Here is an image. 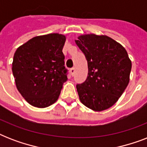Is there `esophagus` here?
I'll return each instance as SVG.
<instances>
[{
    "label": "esophagus",
    "mask_w": 147,
    "mask_h": 147,
    "mask_svg": "<svg viewBox=\"0 0 147 147\" xmlns=\"http://www.w3.org/2000/svg\"><path fill=\"white\" fill-rule=\"evenodd\" d=\"M75 71H76V69H75L74 67H72V68H71V69H70V72H71V76H73L74 74H75Z\"/></svg>",
    "instance_id": "34e87169"
}]
</instances>
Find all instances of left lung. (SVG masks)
Here are the masks:
<instances>
[{
    "label": "left lung",
    "instance_id": "1",
    "mask_svg": "<svg viewBox=\"0 0 147 147\" xmlns=\"http://www.w3.org/2000/svg\"><path fill=\"white\" fill-rule=\"evenodd\" d=\"M88 62L86 80L76 85L83 105L95 111L109 108L130 81L131 62L126 49L107 36L82 35L76 40Z\"/></svg>",
    "mask_w": 147,
    "mask_h": 147
}]
</instances>
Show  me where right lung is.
I'll return each mask as SVG.
<instances>
[{"mask_svg": "<svg viewBox=\"0 0 147 147\" xmlns=\"http://www.w3.org/2000/svg\"><path fill=\"white\" fill-rule=\"evenodd\" d=\"M65 36H39L16 50L12 71L17 90L34 107H47L57 100L68 78L62 48Z\"/></svg>", "mask_w": 147, "mask_h": 147, "instance_id": "obj_1", "label": "right lung"}]
</instances>
